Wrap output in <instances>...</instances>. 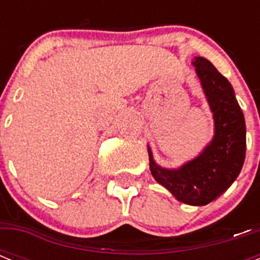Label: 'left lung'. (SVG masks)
Wrapping results in <instances>:
<instances>
[{"mask_svg":"<svg viewBox=\"0 0 260 260\" xmlns=\"http://www.w3.org/2000/svg\"><path fill=\"white\" fill-rule=\"evenodd\" d=\"M213 113L214 135L200 154L178 169L155 162L148 148L150 170L155 181L178 201L193 206L208 205L230 187L242 171L246 158V121L234 87L202 56L191 60Z\"/></svg>","mask_w":260,"mask_h":260,"instance_id":"8db88e82","label":"left lung"}]
</instances>
